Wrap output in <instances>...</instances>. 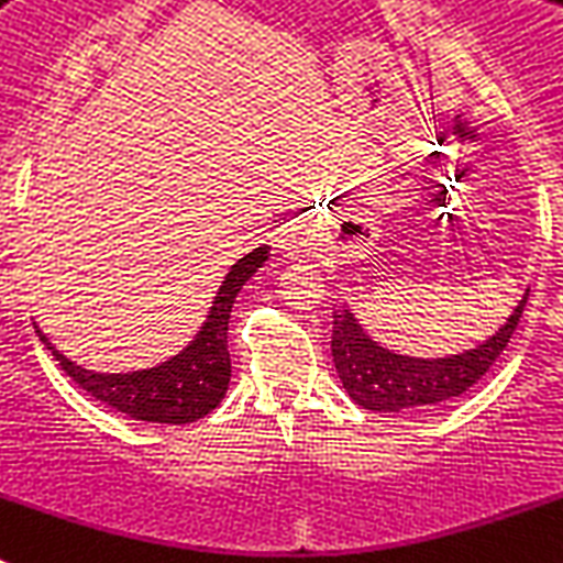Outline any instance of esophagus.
I'll return each mask as SVG.
<instances>
[{
  "label": "esophagus",
  "instance_id": "1",
  "mask_svg": "<svg viewBox=\"0 0 563 563\" xmlns=\"http://www.w3.org/2000/svg\"><path fill=\"white\" fill-rule=\"evenodd\" d=\"M314 225H311V220H306V217H297V220H291V223H286L280 229V252L283 257L289 260H297L300 254H306L314 245Z\"/></svg>",
  "mask_w": 563,
  "mask_h": 563
}]
</instances>
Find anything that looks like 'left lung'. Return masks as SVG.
<instances>
[{"label":"left lung","instance_id":"obj_1","mask_svg":"<svg viewBox=\"0 0 563 563\" xmlns=\"http://www.w3.org/2000/svg\"><path fill=\"white\" fill-rule=\"evenodd\" d=\"M530 289L523 291L504 325L472 349L443 357H415L377 343L349 303H334L332 357L340 384L349 398L372 412H420L432 406L452 404L478 384L498 354L507 349L515 325L521 320Z\"/></svg>","mask_w":563,"mask_h":563}]
</instances>
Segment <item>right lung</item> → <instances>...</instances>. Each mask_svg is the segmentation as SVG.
<instances>
[{"label": "right lung", "instance_id": "obj_1", "mask_svg": "<svg viewBox=\"0 0 563 563\" xmlns=\"http://www.w3.org/2000/svg\"><path fill=\"white\" fill-rule=\"evenodd\" d=\"M272 245H257L229 268L220 283L211 309L202 320L200 332L188 340V346L172 354L168 361L129 372H97L85 369L77 361L51 343V338L36 325V334L51 349L59 366L74 377L91 398L102 400L117 412L129 415L145 423H168L186 427L206 418L225 398L231 380L229 354V320L231 306L240 289L252 280L257 268L266 266Z\"/></svg>", "mask_w": 563, "mask_h": 563}]
</instances>
